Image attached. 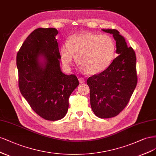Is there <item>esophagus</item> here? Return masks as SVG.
Masks as SVG:
<instances>
[{
    "instance_id": "obj_1",
    "label": "esophagus",
    "mask_w": 156,
    "mask_h": 156,
    "mask_svg": "<svg viewBox=\"0 0 156 156\" xmlns=\"http://www.w3.org/2000/svg\"><path fill=\"white\" fill-rule=\"evenodd\" d=\"M78 80H79L80 83H83L85 82V80L83 78H80Z\"/></svg>"
}]
</instances>
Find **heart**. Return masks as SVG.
I'll return each mask as SVG.
<instances>
[{
	"label": "heart",
	"instance_id": "1",
	"mask_svg": "<svg viewBox=\"0 0 156 156\" xmlns=\"http://www.w3.org/2000/svg\"><path fill=\"white\" fill-rule=\"evenodd\" d=\"M116 46L108 35H97L85 32L72 35L67 44L60 47V59L65 67H69L73 56L78 66L90 74H97L105 71L112 64Z\"/></svg>",
	"mask_w": 156,
	"mask_h": 156
}]
</instances>
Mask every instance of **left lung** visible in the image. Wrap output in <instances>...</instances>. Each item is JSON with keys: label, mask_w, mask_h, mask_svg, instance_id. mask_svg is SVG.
I'll list each match as a JSON object with an SVG mask.
<instances>
[{"label": "left lung", "mask_w": 156, "mask_h": 156, "mask_svg": "<svg viewBox=\"0 0 156 156\" xmlns=\"http://www.w3.org/2000/svg\"><path fill=\"white\" fill-rule=\"evenodd\" d=\"M113 34L119 54L109 67L87 80L93 112L101 119L117 116L126 106L136 87V56L124 38L115 29H102Z\"/></svg>", "instance_id": "left-lung-1"}]
</instances>
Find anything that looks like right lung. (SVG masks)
<instances>
[{
  "instance_id": "add662e5",
  "label": "right lung",
  "mask_w": 156,
  "mask_h": 156,
  "mask_svg": "<svg viewBox=\"0 0 156 156\" xmlns=\"http://www.w3.org/2000/svg\"><path fill=\"white\" fill-rule=\"evenodd\" d=\"M56 28H39L24 41L17 54L20 92L39 117L47 120L63 118L69 98L79 85L74 74L60 69ZM44 57L41 63L38 58Z\"/></svg>"
}]
</instances>
